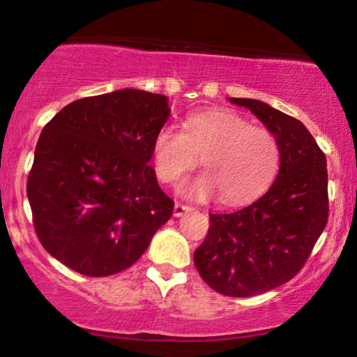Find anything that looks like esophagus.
I'll use <instances>...</instances> for the list:
<instances>
[{"label":"esophagus","instance_id":"esophagus-1","mask_svg":"<svg viewBox=\"0 0 357 357\" xmlns=\"http://www.w3.org/2000/svg\"><path fill=\"white\" fill-rule=\"evenodd\" d=\"M190 210H192L190 205H183V204H180V202H175V206H174V215H175V217H182L183 213L190 212Z\"/></svg>","mask_w":357,"mask_h":357}]
</instances>
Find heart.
Here are the masks:
<instances>
[{"mask_svg": "<svg viewBox=\"0 0 357 357\" xmlns=\"http://www.w3.org/2000/svg\"><path fill=\"white\" fill-rule=\"evenodd\" d=\"M152 155L164 183L177 182L202 157L205 172L183 180L180 193L200 200L220 193L227 205L246 204L265 193L281 160L276 135L231 111L192 114L183 130L162 127L153 139Z\"/></svg>", "mask_w": 357, "mask_h": 357, "instance_id": "obj_1", "label": "heart"}]
</instances>
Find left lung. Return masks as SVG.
I'll use <instances>...</instances> for the list:
<instances>
[{"label":"left lung","instance_id":"left-lung-1","mask_svg":"<svg viewBox=\"0 0 357 357\" xmlns=\"http://www.w3.org/2000/svg\"><path fill=\"white\" fill-rule=\"evenodd\" d=\"M276 135L280 170L265 195L231 213H210L193 253L210 288L233 298L270 291L294 278L328 223L326 155L298 119L255 99L230 98Z\"/></svg>","mask_w":357,"mask_h":357}]
</instances>
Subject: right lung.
I'll return each mask as SVG.
<instances>
[{
	"label": "right lung",
	"mask_w": 357,
	"mask_h": 357,
	"mask_svg": "<svg viewBox=\"0 0 357 357\" xmlns=\"http://www.w3.org/2000/svg\"><path fill=\"white\" fill-rule=\"evenodd\" d=\"M167 98L121 89L74 100L44 126L28 175L47 253L86 276L127 270L174 212L149 164Z\"/></svg>",
	"instance_id": "add662e5"
}]
</instances>
